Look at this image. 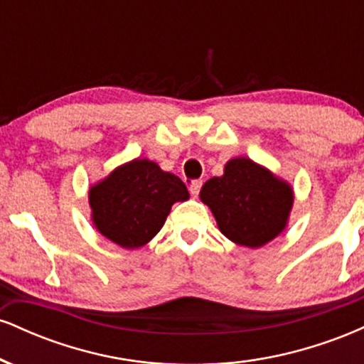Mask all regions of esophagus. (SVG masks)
Listing matches in <instances>:
<instances>
[{
  "mask_svg": "<svg viewBox=\"0 0 364 364\" xmlns=\"http://www.w3.org/2000/svg\"><path fill=\"white\" fill-rule=\"evenodd\" d=\"M200 188H202V181H200V179H193V181L190 183V193L196 196L200 193Z\"/></svg>",
  "mask_w": 364,
  "mask_h": 364,
  "instance_id": "obj_1",
  "label": "esophagus"
}]
</instances>
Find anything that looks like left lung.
Masks as SVG:
<instances>
[{
	"mask_svg": "<svg viewBox=\"0 0 364 364\" xmlns=\"http://www.w3.org/2000/svg\"><path fill=\"white\" fill-rule=\"evenodd\" d=\"M200 200L228 240L262 248L286 231L294 191L265 166L250 157H235L225 162L223 176L210 178L202 186Z\"/></svg>",
	"mask_w": 364,
	"mask_h": 364,
	"instance_id": "8db88e82",
	"label": "left lung"
}]
</instances>
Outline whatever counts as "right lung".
Returning a JSON list of instances; mask_svg holds the SVG:
<instances>
[{"instance_id":"right-lung-1","label":"right lung","mask_w":364,"mask_h":364,"mask_svg":"<svg viewBox=\"0 0 364 364\" xmlns=\"http://www.w3.org/2000/svg\"><path fill=\"white\" fill-rule=\"evenodd\" d=\"M188 198L186 185L176 174L139 157L90 185V219L104 237L135 250L161 231L174 203Z\"/></svg>"}]
</instances>
